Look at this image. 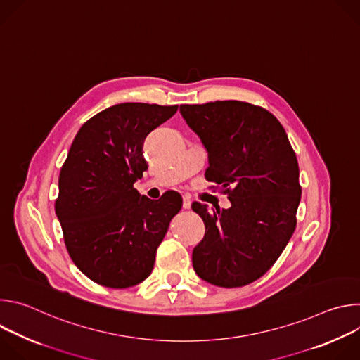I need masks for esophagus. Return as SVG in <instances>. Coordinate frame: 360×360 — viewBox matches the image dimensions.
I'll use <instances>...</instances> for the list:
<instances>
[{
    "label": "esophagus",
    "mask_w": 360,
    "mask_h": 360,
    "mask_svg": "<svg viewBox=\"0 0 360 360\" xmlns=\"http://www.w3.org/2000/svg\"><path fill=\"white\" fill-rule=\"evenodd\" d=\"M182 208H184V210H189V208H191V199H189V196H184Z\"/></svg>",
    "instance_id": "34e87169"
}]
</instances>
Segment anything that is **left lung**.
<instances>
[{"mask_svg":"<svg viewBox=\"0 0 360 360\" xmlns=\"http://www.w3.org/2000/svg\"><path fill=\"white\" fill-rule=\"evenodd\" d=\"M181 115L208 150L205 178L222 185L231 208L192 210L205 224L193 248L196 275L215 286L259 279L288 245L300 202L299 167L281 122L242 101L181 105Z\"/></svg>","mask_w":360,"mask_h":360,"instance_id":"left-lung-1","label":"left lung"}]
</instances>
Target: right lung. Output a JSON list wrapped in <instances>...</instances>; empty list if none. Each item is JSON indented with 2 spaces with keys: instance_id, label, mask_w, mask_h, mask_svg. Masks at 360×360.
Segmentation results:
<instances>
[{
  "instance_id": "1",
  "label": "right lung",
  "mask_w": 360,
  "mask_h": 360,
  "mask_svg": "<svg viewBox=\"0 0 360 360\" xmlns=\"http://www.w3.org/2000/svg\"><path fill=\"white\" fill-rule=\"evenodd\" d=\"M178 105L125 102L88 120L74 138L58 179L56 214L77 268L91 281L124 289L145 281L182 198L152 200L134 188L148 169L146 135Z\"/></svg>"
}]
</instances>
